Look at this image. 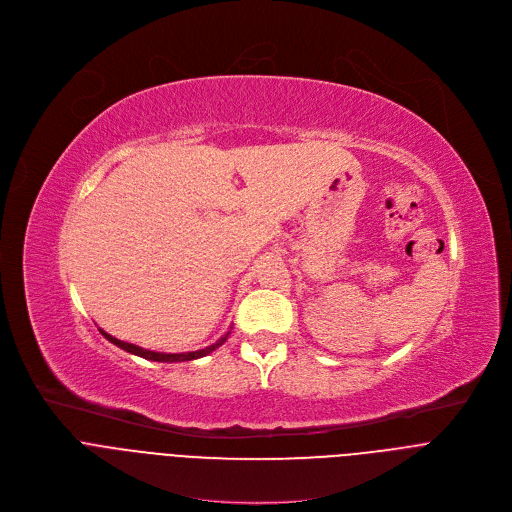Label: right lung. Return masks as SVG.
<instances>
[{"label": "right lung", "instance_id": "add662e5", "mask_svg": "<svg viewBox=\"0 0 512 512\" xmlns=\"http://www.w3.org/2000/svg\"><path fill=\"white\" fill-rule=\"evenodd\" d=\"M232 329V327H230ZM230 329L218 339L216 344H212V346H208V348H203V350H195V352H181V354H164V352H154V350H144V348H140V346H135V344H127V342H121V339H117V337H113L111 333H107L105 329H98L102 335H105L111 344H115L117 348H121V350H125V352H129V354H133V356H140V358H146V360H154V362H189V360H197V358H203V356H208V354H212L216 348H220L226 339H228V335H230Z\"/></svg>", "mask_w": 512, "mask_h": 512}]
</instances>
